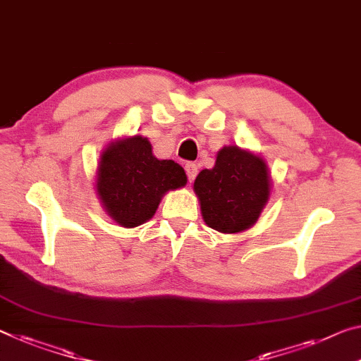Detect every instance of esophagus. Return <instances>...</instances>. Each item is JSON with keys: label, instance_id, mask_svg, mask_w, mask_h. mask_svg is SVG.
Masks as SVG:
<instances>
[{"label": "esophagus", "instance_id": "obj_1", "mask_svg": "<svg viewBox=\"0 0 361 361\" xmlns=\"http://www.w3.org/2000/svg\"><path fill=\"white\" fill-rule=\"evenodd\" d=\"M185 173H187V177H188V182H193V179H195L197 173H198V166L195 163H192V161L185 163Z\"/></svg>", "mask_w": 361, "mask_h": 361}]
</instances>
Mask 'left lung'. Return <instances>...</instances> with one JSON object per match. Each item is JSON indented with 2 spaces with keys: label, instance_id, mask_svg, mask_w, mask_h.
<instances>
[{
  "label": "left lung",
  "instance_id": "obj_1",
  "mask_svg": "<svg viewBox=\"0 0 361 361\" xmlns=\"http://www.w3.org/2000/svg\"><path fill=\"white\" fill-rule=\"evenodd\" d=\"M195 193L202 216L212 229L234 234L255 224L269 197L264 161L237 147H224L213 169L197 176Z\"/></svg>",
  "mask_w": 361,
  "mask_h": 361
}]
</instances>
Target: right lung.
<instances>
[{
  "instance_id": "1",
  "label": "right lung",
  "mask_w": 361,
  "mask_h": 361,
  "mask_svg": "<svg viewBox=\"0 0 361 361\" xmlns=\"http://www.w3.org/2000/svg\"><path fill=\"white\" fill-rule=\"evenodd\" d=\"M185 184L182 166L173 159H157L147 138L135 135L113 143L103 153L97 190L116 223L135 227L152 218L166 192Z\"/></svg>"
}]
</instances>
